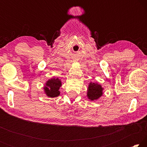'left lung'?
Masks as SVG:
<instances>
[{
    "instance_id": "obj_1",
    "label": "left lung",
    "mask_w": 147,
    "mask_h": 147,
    "mask_svg": "<svg viewBox=\"0 0 147 147\" xmlns=\"http://www.w3.org/2000/svg\"><path fill=\"white\" fill-rule=\"evenodd\" d=\"M103 88L98 84L92 83L89 84L88 89V97L91 100H94L100 98L102 95Z\"/></svg>"
}]
</instances>
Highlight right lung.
<instances>
[{"label": "right lung", "instance_id": "1", "mask_svg": "<svg viewBox=\"0 0 147 147\" xmlns=\"http://www.w3.org/2000/svg\"><path fill=\"white\" fill-rule=\"evenodd\" d=\"M61 86L60 80L57 78H52L47 81L46 86H45V93L49 97H56L59 95L60 92L59 89Z\"/></svg>", "mask_w": 147, "mask_h": 147}]
</instances>
